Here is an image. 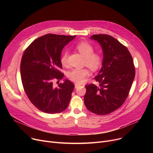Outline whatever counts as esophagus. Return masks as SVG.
<instances>
[{"mask_svg":"<svg viewBox=\"0 0 153 153\" xmlns=\"http://www.w3.org/2000/svg\"><path fill=\"white\" fill-rule=\"evenodd\" d=\"M79 86H80L79 84H75V87H76V88H77V87H79Z\"/></svg>","mask_w":153,"mask_h":153,"instance_id":"34e87169","label":"esophagus"}]
</instances>
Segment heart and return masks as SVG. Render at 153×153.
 <instances>
[{
	"instance_id": "1",
	"label": "heart",
	"mask_w": 153,
	"mask_h": 153,
	"mask_svg": "<svg viewBox=\"0 0 153 153\" xmlns=\"http://www.w3.org/2000/svg\"><path fill=\"white\" fill-rule=\"evenodd\" d=\"M77 50L85 58L86 65L92 70H97L101 66L102 62V56L98 54L94 53V48L89 43L81 42L76 46ZM68 51H63L62 53L60 61L63 66L66 65L68 60ZM89 75V71L87 68L73 69L71 70L68 74L70 80L76 83L81 84L84 81L85 77Z\"/></svg>"
}]
</instances>
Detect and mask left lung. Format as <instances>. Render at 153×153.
Listing matches in <instances>:
<instances>
[{
  "instance_id": "1",
  "label": "left lung",
  "mask_w": 153,
  "mask_h": 153,
  "mask_svg": "<svg viewBox=\"0 0 153 153\" xmlns=\"http://www.w3.org/2000/svg\"><path fill=\"white\" fill-rule=\"evenodd\" d=\"M103 50L102 67L95 77L99 85H85L84 103L92 113L104 115L121 107L130 92L135 76L133 58L127 48L106 34L93 35Z\"/></svg>"
}]
</instances>
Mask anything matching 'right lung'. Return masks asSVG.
<instances>
[{
  "mask_svg": "<svg viewBox=\"0 0 153 153\" xmlns=\"http://www.w3.org/2000/svg\"><path fill=\"white\" fill-rule=\"evenodd\" d=\"M74 36L46 34L32 42L24 52L20 74L24 91L38 110L46 114H59L65 110L70 102L74 85L68 79L53 85V80L62 79L60 61L64 46Z\"/></svg>",
  "mask_w": 153,
  "mask_h": 153,
  "instance_id": "obj_1",
  "label": "right lung"
}]
</instances>
